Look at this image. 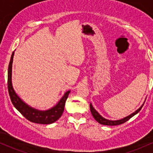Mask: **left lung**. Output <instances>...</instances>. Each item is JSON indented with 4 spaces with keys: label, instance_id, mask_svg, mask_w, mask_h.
<instances>
[{
    "label": "left lung",
    "instance_id": "1",
    "mask_svg": "<svg viewBox=\"0 0 153 153\" xmlns=\"http://www.w3.org/2000/svg\"><path fill=\"white\" fill-rule=\"evenodd\" d=\"M143 106V104L141 106H140V107L138 108L136 111H135L134 112H132V114H130V115H128V116L124 117V118H122V119L116 120V121H111V120L106 119V118H104V117L101 116V115H100V114L98 113L96 110H95V108L92 106V104H90V105H89V106H90L91 113H92L93 118H95V119L96 120V121H98L99 124H103V125H107V126H115V125H119V124H123V123L126 122V121H127L129 118H131L132 116H134L135 115H136V114L138 113L140 110H141Z\"/></svg>",
    "mask_w": 153,
    "mask_h": 153
}]
</instances>
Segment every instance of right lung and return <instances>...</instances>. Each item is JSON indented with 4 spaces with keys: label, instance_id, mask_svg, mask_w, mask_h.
Here are the masks:
<instances>
[{
    "label": "right lung",
    "instance_id": "obj_1",
    "mask_svg": "<svg viewBox=\"0 0 153 153\" xmlns=\"http://www.w3.org/2000/svg\"><path fill=\"white\" fill-rule=\"evenodd\" d=\"M14 54H15V52H12L8 68V90L12 104L31 122L41 124H50L55 122L57 120L61 118L64 112L66 101H67L70 90L64 93V96L60 99L56 105L47 110H39V109H35L29 106L18 96L12 86V70Z\"/></svg>",
    "mask_w": 153,
    "mask_h": 153
}]
</instances>
